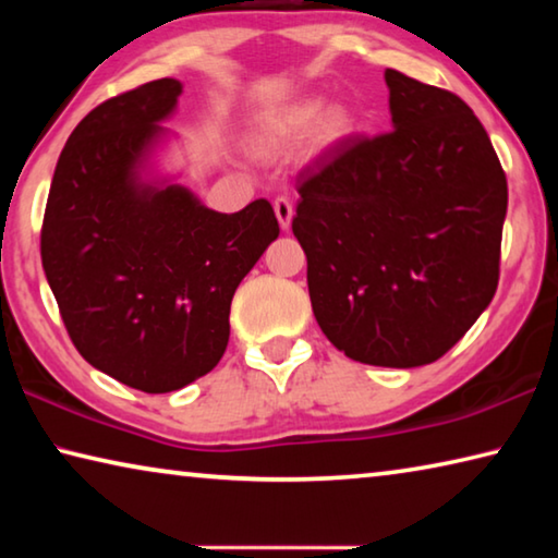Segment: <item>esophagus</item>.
I'll list each match as a JSON object with an SVG mask.
<instances>
[{"mask_svg":"<svg viewBox=\"0 0 558 558\" xmlns=\"http://www.w3.org/2000/svg\"><path fill=\"white\" fill-rule=\"evenodd\" d=\"M272 209H276L280 229L288 231L290 229V221H292V214H295V209H292V202L288 199V196H278V199L272 202Z\"/></svg>","mask_w":558,"mask_h":558,"instance_id":"34e87169","label":"esophagus"}]
</instances>
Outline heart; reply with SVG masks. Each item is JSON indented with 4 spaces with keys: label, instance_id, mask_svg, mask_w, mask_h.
<instances>
[{
    "label": "heart",
    "instance_id": "obj_1",
    "mask_svg": "<svg viewBox=\"0 0 558 558\" xmlns=\"http://www.w3.org/2000/svg\"><path fill=\"white\" fill-rule=\"evenodd\" d=\"M315 128L319 140L329 145L342 140L347 132L352 130V118H349V112L342 108H329L323 116V100H305L288 110L286 116L278 120V125L270 130L266 143L272 147L286 145L292 143V140L305 137L307 132H313Z\"/></svg>",
    "mask_w": 558,
    "mask_h": 558
}]
</instances>
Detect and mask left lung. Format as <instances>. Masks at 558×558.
Here are the masks:
<instances>
[{
  "label": "left lung",
  "instance_id": "obj_1",
  "mask_svg": "<svg viewBox=\"0 0 558 558\" xmlns=\"http://www.w3.org/2000/svg\"><path fill=\"white\" fill-rule=\"evenodd\" d=\"M384 78L393 130L300 169L292 233L329 342L411 369L460 342L495 298L507 177L465 100L393 69Z\"/></svg>",
  "mask_w": 558,
  "mask_h": 558
}]
</instances>
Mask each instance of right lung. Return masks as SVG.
Wrapping results in <instances>:
<instances>
[{"label":"right lung","instance_id":"add662e5","mask_svg":"<svg viewBox=\"0 0 558 558\" xmlns=\"http://www.w3.org/2000/svg\"><path fill=\"white\" fill-rule=\"evenodd\" d=\"M182 83L149 81L93 108L56 165L41 263L71 342L145 393L209 374L229 344L239 282L278 239L270 202L206 209L184 186L137 174Z\"/></svg>","mask_w":558,"mask_h":558}]
</instances>
